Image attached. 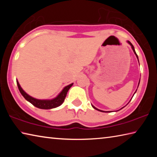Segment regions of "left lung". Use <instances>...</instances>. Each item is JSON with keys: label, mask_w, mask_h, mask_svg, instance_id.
Instances as JSON below:
<instances>
[{"label": "left lung", "mask_w": 157, "mask_h": 157, "mask_svg": "<svg viewBox=\"0 0 157 157\" xmlns=\"http://www.w3.org/2000/svg\"><path fill=\"white\" fill-rule=\"evenodd\" d=\"M127 43H128L129 45H130V46H131V47H132V49L133 50V51H134V54L135 55H136V57H137V59H138V61H139V57H138V55H137V54H136V51H135V49H134V46H133V45H132V44L131 43V42H130L129 41H127ZM139 83H140V80H139V84H138V86H139ZM136 91H137V89H136ZM136 91H135V93H136ZM135 93H134V94H135ZM133 96H134V95H133ZM133 96H132V98H133ZM132 100V99H131ZM129 102H130V101H129ZM92 107H94V109H96V110H98V111H101V112H110V111H102V110H100V109H98V108H96V107H94V105H92ZM123 108H121V109H123ZM120 109V110H121ZM119 111V110H118Z\"/></svg>", "instance_id": "obj_1"}]
</instances>
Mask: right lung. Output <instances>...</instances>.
Returning <instances> with one entry per match:
<instances>
[{
	"label": "right lung",
	"mask_w": 157,
	"mask_h": 157,
	"mask_svg": "<svg viewBox=\"0 0 157 157\" xmlns=\"http://www.w3.org/2000/svg\"><path fill=\"white\" fill-rule=\"evenodd\" d=\"M17 83L18 90H19L21 95L24 97L25 99L27 101H28L29 102H30L32 105H33L34 107L39 109H51L56 108L62 105L63 102V101H64V99L66 96V94H67V93L68 91V90L70 89L71 87L72 86L73 84V83H72L68 85V86H66L64 88L62 89V91H61L56 97L52 98V99L39 100L30 96V95H28L27 93L25 92L24 90L21 88V85L19 84V83H18L17 79Z\"/></svg>",
	"instance_id": "add662e5"
}]
</instances>
